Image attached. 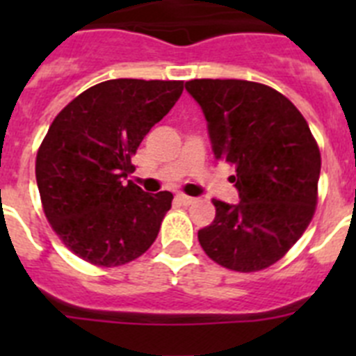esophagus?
I'll return each mask as SVG.
<instances>
[{
	"mask_svg": "<svg viewBox=\"0 0 356 356\" xmlns=\"http://www.w3.org/2000/svg\"><path fill=\"white\" fill-rule=\"evenodd\" d=\"M176 200L180 201L181 205H191V203H194V197L187 196V194H178V196H176Z\"/></svg>",
	"mask_w": 356,
	"mask_h": 356,
	"instance_id": "obj_1",
	"label": "esophagus"
}]
</instances>
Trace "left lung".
Wrapping results in <instances>:
<instances>
[{
    "mask_svg": "<svg viewBox=\"0 0 356 356\" xmlns=\"http://www.w3.org/2000/svg\"><path fill=\"white\" fill-rule=\"evenodd\" d=\"M185 89L209 124L213 156L235 168L238 203L212 200L216 219L197 232L213 262L253 273L278 262L312 221L321 153L284 94L246 80H191Z\"/></svg>",
    "mask_w": 356,
    "mask_h": 356,
    "instance_id": "8db88e82",
    "label": "left lung"
}]
</instances>
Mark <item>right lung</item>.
Returning a JSON list of instances; mask_svg holds the SVG:
<instances>
[{"label": "right lung", "mask_w": 356, "mask_h": 356, "mask_svg": "<svg viewBox=\"0 0 356 356\" xmlns=\"http://www.w3.org/2000/svg\"><path fill=\"white\" fill-rule=\"evenodd\" d=\"M184 81H102L56 115L37 151L42 209L85 262L114 267L146 253L172 194L144 193L128 175L147 131L175 106Z\"/></svg>", "instance_id": "1"}]
</instances>
